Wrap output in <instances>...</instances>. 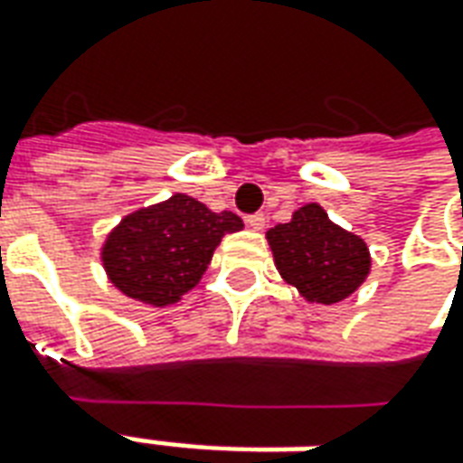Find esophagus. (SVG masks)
I'll use <instances>...</instances> for the list:
<instances>
[{"mask_svg": "<svg viewBox=\"0 0 463 463\" xmlns=\"http://www.w3.org/2000/svg\"><path fill=\"white\" fill-rule=\"evenodd\" d=\"M248 222V228H253V231H263V225H266V215L263 213H253V215H248L245 218Z\"/></svg>", "mask_w": 463, "mask_h": 463, "instance_id": "obj_1", "label": "esophagus"}]
</instances>
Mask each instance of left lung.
Segmentation results:
<instances>
[{
    "instance_id": "obj_1",
    "label": "left lung",
    "mask_w": 463,
    "mask_h": 463,
    "mask_svg": "<svg viewBox=\"0 0 463 463\" xmlns=\"http://www.w3.org/2000/svg\"><path fill=\"white\" fill-rule=\"evenodd\" d=\"M266 238L281 279L311 304L345 301L363 286L373 266L363 238L332 222L317 203L298 207Z\"/></svg>"
}]
</instances>
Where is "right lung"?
I'll return each instance as SVG.
<instances>
[{"mask_svg": "<svg viewBox=\"0 0 463 463\" xmlns=\"http://www.w3.org/2000/svg\"><path fill=\"white\" fill-rule=\"evenodd\" d=\"M243 228L231 210L213 213L190 194L126 215L106 238L100 260L124 297L169 307L200 284L222 235Z\"/></svg>", "mask_w": 463, "mask_h": 463, "instance_id": "add662e5", "label": "right lung"}]
</instances>
